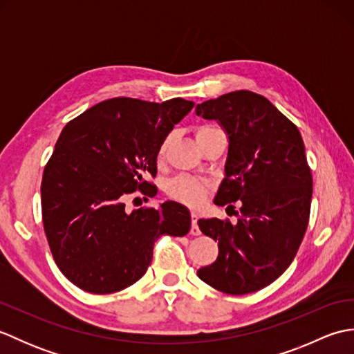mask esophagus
I'll list each match as a JSON object with an SVG mask.
<instances>
[{
  "label": "esophagus",
  "instance_id": "1",
  "mask_svg": "<svg viewBox=\"0 0 354 354\" xmlns=\"http://www.w3.org/2000/svg\"><path fill=\"white\" fill-rule=\"evenodd\" d=\"M192 236H199L201 230L198 227V213H192V228H190Z\"/></svg>",
  "mask_w": 354,
  "mask_h": 354
}]
</instances>
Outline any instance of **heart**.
I'll list each match as a JSON object with an SVG mask.
<instances>
[{"instance_id":"heart-1","label":"heart","mask_w":354,"mask_h":354,"mask_svg":"<svg viewBox=\"0 0 354 354\" xmlns=\"http://www.w3.org/2000/svg\"><path fill=\"white\" fill-rule=\"evenodd\" d=\"M214 131H219V127L208 126V124L201 126L196 131V138L202 137V135L212 133ZM165 145H167V140H165L161 145L160 153H162ZM167 192L173 199L185 202V204H189V205H198V204H201V201H202V198H204V194L207 192V184L201 183V181H198V179H193V178L178 176L175 179H171V181L169 183Z\"/></svg>"}]
</instances>
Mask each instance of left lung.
<instances>
[{"label": "left lung", "mask_w": 354, "mask_h": 354, "mask_svg": "<svg viewBox=\"0 0 354 354\" xmlns=\"http://www.w3.org/2000/svg\"><path fill=\"white\" fill-rule=\"evenodd\" d=\"M196 114L219 120L230 140L214 204H240L234 225L198 221L219 243L216 261L198 275L230 295L257 292L289 268L309 225L313 179L301 133L266 97L246 89L201 103Z\"/></svg>", "instance_id": "obj_1"}]
</instances>
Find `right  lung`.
Returning a JSON list of instances; mask_svg holds the SVG:
<instances>
[{"mask_svg": "<svg viewBox=\"0 0 354 354\" xmlns=\"http://www.w3.org/2000/svg\"><path fill=\"white\" fill-rule=\"evenodd\" d=\"M194 103L131 97L97 103L66 123L45 165L42 223L57 268L82 290L112 293L145 275L161 236H185L190 213L178 202L126 213L133 192L156 185V156L173 126Z\"/></svg>", "mask_w": 354, "mask_h": 354, "instance_id": "add662e5", "label": "right lung"}]
</instances>
